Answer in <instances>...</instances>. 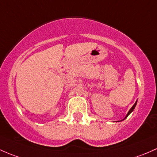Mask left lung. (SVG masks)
Returning <instances> with one entry per match:
<instances>
[{
    "label": "left lung",
    "instance_id": "obj_1",
    "mask_svg": "<svg viewBox=\"0 0 157 157\" xmlns=\"http://www.w3.org/2000/svg\"><path fill=\"white\" fill-rule=\"evenodd\" d=\"M136 104H137V101H136V102H135V104H134V105H133V106H132V108H131V109H129L128 113H127V115H126V116H125V118H127V117H128V115H129V114H130V113H132V111H133V110H134V109H135V106H136ZM124 119H122V120H124Z\"/></svg>",
    "mask_w": 157,
    "mask_h": 157
}]
</instances>
